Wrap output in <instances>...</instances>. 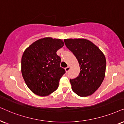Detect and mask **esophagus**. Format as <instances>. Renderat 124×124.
Returning a JSON list of instances; mask_svg holds the SVG:
<instances>
[{
  "instance_id": "esophagus-1",
  "label": "esophagus",
  "mask_w": 124,
  "mask_h": 124,
  "mask_svg": "<svg viewBox=\"0 0 124 124\" xmlns=\"http://www.w3.org/2000/svg\"><path fill=\"white\" fill-rule=\"evenodd\" d=\"M70 66H67V67H66L65 68V70H66V72H68L69 70H70Z\"/></svg>"
}]
</instances>
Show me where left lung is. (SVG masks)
Instances as JSON below:
<instances>
[{"label":"left lung","mask_w":124,"mask_h":124,"mask_svg":"<svg viewBox=\"0 0 124 124\" xmlns=\"http://www.w3.org/2000/svg\"><path fill=\"white\" fill-rule=\"evenodd\" d=\"M65 44L77 58L80 73L70 79L71 88L78 95L86 97L99 88L105 77L106 59L100 49L85 39H65Z\"/></svg>","instance_id":"8db88e82"}]
</instances>
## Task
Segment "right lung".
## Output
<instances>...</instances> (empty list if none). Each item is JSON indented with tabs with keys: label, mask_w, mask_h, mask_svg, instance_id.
<instances>
[{
	"label": "right lung",
	"mask_w": 124,
	"mask_h": 124,
	"mask_svg": "<svg viewBox=\"0 0 124 124\" xmlns=\"http://www.w3.org/2000/svg\"><path fill=\"white\" fill-rule=\"evenodd\" d=\"M64 46L61 39L45 37L34 42L24 51L21 58V73L31 91L46 96L57 90L65 73L60 67L57 50Z\"/></svg>",
	"instance_id": "right-lung-1"
}]
</instances>
